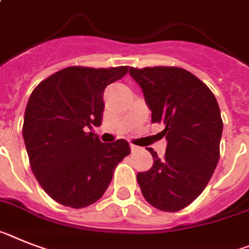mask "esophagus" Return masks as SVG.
Instances as JSON below:
<instances>
[{
  "label": "esophagus",
  "instance_id": "1",
  "mask_svg": "<svg viewBox=\"0 0 249 249\" xmlns=\"http://www.w3.org/2000/svg\"><path fill=\"white\" fill-rule=\"evenodd\" d=\"M130 148H131V150H133V152H134V150L139 149V147H138V145H134V144H130Z\"/></svg>",
  "mask_w": 249,
  "mask_h": 249
}]
</instances>
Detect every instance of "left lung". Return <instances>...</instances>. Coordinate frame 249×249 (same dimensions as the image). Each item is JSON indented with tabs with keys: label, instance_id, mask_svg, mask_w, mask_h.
Wrapping results in <instances>:
<instances>
[{
	"label": "left lung",
	"instance_id": "left-lung-1",
	"mask_svg": "<svg viewBox=\"0 0 249 249\" xmlns=\"http://www.w3.org/2000/svg\"><path fill=\"white\" fill-rule=\"evenodd\" d=\"M129 73L143 89L152 121L166 126V153L160 158L148 148L153 167L138 173V183L150 205L178 212L204 191L218 164L223 133L218 101L205 83L178 67H130Z\"/></svg>",
	"mask_w": 249,
	"mask_h": 249
}]
</instances>
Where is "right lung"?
Instances as JSON below:
<instances>
[{"instance_id": "right-lung-1", "label": "right lung", "mask_w": 249, "mask_h": 249, "mask_svg": "<svg viewBox=\"0 0 249 249\" xmlns=\"http://www.w3.org/2000/svg\"><path fill=\"white\" fill-rule=\"evenodd\" d=\"M128 67H68L35 87L26 105L22 137L33 173L57 202L81 209L105 194L115 167L130 153L129 143H102L86 133L100 125L106 86Z\"/></svg>"}]
</instances>
